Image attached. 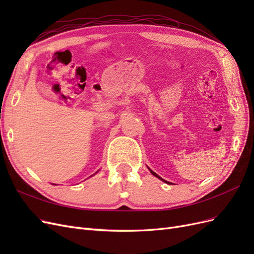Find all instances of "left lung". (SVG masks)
<instances>
[{
	"mask_svg": "<svg viewBox=\"0 0 254 254\" xmlns=\"http://www.w3.org/2000/svg\"><path fill=\"white\" fill-rule=\"evenodd\" d=\"M150 173H151V174H152L153 176H156V177H158V178H159V179H161V180H162V181H164V182H166V183H170V182H167V181H165L164 179H162V178H161V177H159V176H158V175H157L156 173H153L152 171H150Z\"/></svg>",
	"mask_w": 254,
	"mask_h": 254,
	"instance_id": "obj_1",
	"label": "left lung"
}]
</instances>
